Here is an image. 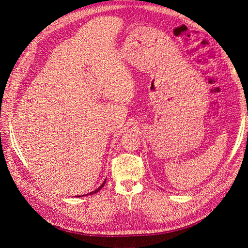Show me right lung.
<instances>
[{"mask_svg":"<svg viewBox=\"0 0 248 248\" xmlns=\"http://www.w3.org/2000/svg\"><path fill=\"white\" fill-rule=\"evenodd\" d=\"M105 181H107V179H105L104 180V182L101 184V186H100L98 188H96L94 189V191H93V192H91V193H88V194H85V195H81V196H87V195H93V194H96V193H98L100 189H101L103 186H104V184H105ZM81 196H78V197H81Z\"/></svg>","mask_w":248,"mask_h":248,"instance_id":"1","label":"right lung"}]
</instances>
